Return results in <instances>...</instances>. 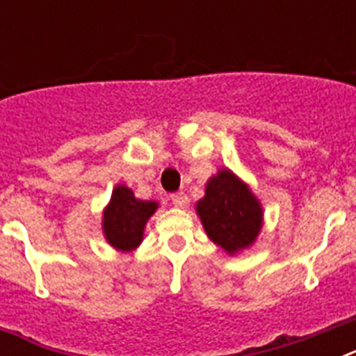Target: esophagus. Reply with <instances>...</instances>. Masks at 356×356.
<instances>
[{
	"mask_svg": "<svg viewBox=\"0 0 356 356\" xmlns=\"http://www.w3.org/2000/svg\"><path fill=\"white\" fill-rule=\"evenodd\" d=\"M188 195L184 194V192H177V194L172 195V203L177 207V209H184V207L188 205Z\"/></svg>",
	"mask_w": 356,
	"mask_h": 356,
	"instance_id": "obj_1",
	"label": "esophagus"
}]
</instances>
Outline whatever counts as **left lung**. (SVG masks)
<instances>
[{
    "label": "left lung",
    "instance_id": "8db88e82",
    "mask_svg": "<svg viewBox=\"0 0 356 356\" xmlns=\"http://www.w3.org/2000/svg\"><path fill=\"white\" fill-rule=\"evenodd\" d=\"M195 212L207 236L231 257L251 248L264 225L260 200L229 168H220L207 181Z\"/></svg>",
    "mask_w": 356,
    "mask_h": 356
}]
</instances>
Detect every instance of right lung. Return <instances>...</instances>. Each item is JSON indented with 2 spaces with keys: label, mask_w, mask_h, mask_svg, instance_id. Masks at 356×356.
Returning a JSON list of instances; mask_svg holds the SVG:
<instances>
[{
  "label": "right lung",
  "mask_w": 356,
  "mask_h": 356,
  "mask_svg": "<svg viewBox=\"0 0 356 356\" xmlns=\"http://www.w3.org/2000/svg\"><path fill=\"white\" fill-rule=\"evenodd\" d=\"M159 209L156 201L138 200L125 184H116L111 201L103 209V236L111 248L129 253L144 240L145 223Z\"/></svg>",
  "instance_id": "add662e5"
}]
</instances>
